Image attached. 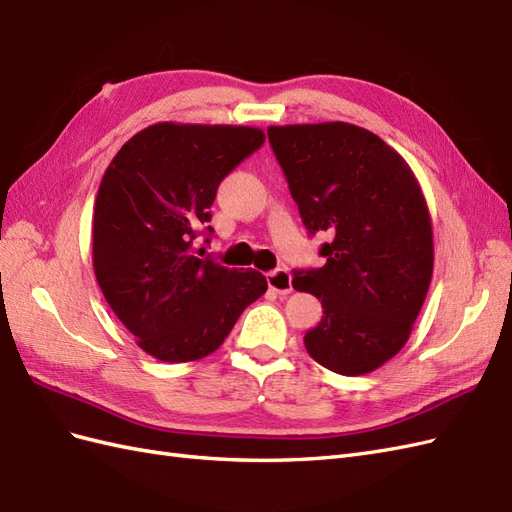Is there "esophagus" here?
I'll return each mask as SVG.
<instances>
[{"mask_svg":"<svg viewBox=\"0 0 512 512\" xmlns=\"http://www.w3.org/2000/svg\"><path fill=\"white\" fill-rule=\"evenodd\" d=\"M267 284L277 294H288L292 290V277L286 269H275L267 273Z\"/></svg>","mask_w":512,"mask_h":512,"instance_id":"obj_1","label":"esophagus"}]
</instances>
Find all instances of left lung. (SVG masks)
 <instances>
[{
  "instance_id": "8db88e82",
  "label": "left lung",
  "mask_w": 512,
  "mask_h": 512,
  "mask_svg": "<svg viewBox=\"0 0 512 512\" xmlns=\"http://www.w3.org/2000/svg\"><path fill=\"white\" fill-rule=\"evenodd\" d=\"M269 143L309 235L324 230L320 269L292 286L322 303L309 356L342 376L378 369L406 346L433 273L425 196L406 160L344 121L271 126Z\"/></svg>"
}]
</instances>
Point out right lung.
Returning <instances> with one entry per match:
<instances>
[{"mask_svg": "<svg viewBox=\"0 0 512 512\" xmlns=\"http://www.w3.org/2000/svg\"><path fill=\"white\" fill-rule=\"evenodd\" d=\"M265 143L250 126L162 121L134 134L102 177L94 209V271L136 344L166 363L222 346L265 275L198 258L222 179ZM203 256V254H200Z\"/></svg>", "mask_w": 512, "mask_h": 512, "instance_id": "add662e5", "label": "right lung"}]
</instances>
